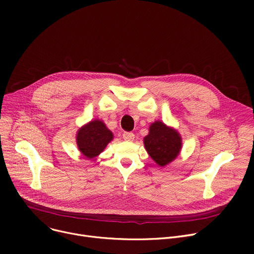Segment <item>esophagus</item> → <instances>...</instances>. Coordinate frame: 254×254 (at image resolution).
<instances>
[{"label":"esophagus","mask_w":254,"mask_h":254,"mask_svg":"<svg viewBox=\"0 0 254 254\" xmlns=\"http://www.w3.org/2000/svg\"><path fill=\"white\" fill-rule=\"evenodd\" d=\"M123 138L126 140V141H132L135 138V135L132 134V132L130 131H125L123 134Z\"/></svg>","instance_id":"34e87169"}]
</instances>
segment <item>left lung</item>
I'll return each instance as SVG.
<instances>
[{"label": "left lung", "mask_w": 254, "mask_h": 254, "mask_svg": "<svg viewBox=\"0 0 254 254\" xmlns=\"http://www.w3.org/2000/svg\"><path fill=\"white\" fill-rule=\"evenodd\" d=\"M145 148L158 166H166L175 159L181 149V138L177 131L155 122L144 138Z\"/></svg>", "instance_id": "obj_1"}]
</instances>
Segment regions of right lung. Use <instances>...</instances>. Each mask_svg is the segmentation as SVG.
Instances as JSON below:
<instances>
[{
	"instance_id": "1",
	"label": "right lung",
	"mask_w": 254,
	"mask_h": 254,
	"mask_svg": "<svg viewBox=\"0 0 254 254\" xmlns=\"http://www.w3.org/2000/svg\"><path fill=\"white\" fill-rule=\"evenodd\" d=\"M112 139V132L103 122L97 119L79 129L77 145L82 154L90 159L99 155Z\"/></svg>"
}]
</instances>
